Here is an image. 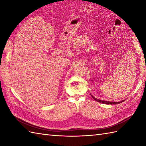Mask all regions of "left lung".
<instances>
[{
    "mask_svg": "<svg viewBox=\"0 0 146 146\" xmlns=\"http://www.w3.org/2000/svg\"><path fill=\"white\" fill-rule=\"evenodd\" d=\"M92 97H93V98L95 100H96L98 102H100V103H102V104H107V105H115V104H120V103H122V102H123V100L121 101V102H109V101H105V100H99V99H97L95 98L94 96H93L92 95H91Z\"/></svg>",
    "mask_w": 146,
    "mask_h": 146,
    "instance_id": "1",
    "label": "left lung"
}]
</instances>
